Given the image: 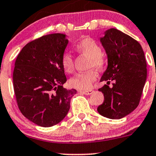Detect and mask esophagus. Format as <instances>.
Returning a JSON list of instances; mask_svg holds the SVG:
<instances>
[{
    "label": "esophagus",
    "instance_id": "1",
    "mask_svg": "<svg viewBox=\"0 0 156 156\" xmlns=\"http://www.w3.org/2000/svg\"><path fill=\"white\" fill-rule=\"evenodd\" d=\"M80 92L84 94V95H91L93 91L92 90H86V91H80Z\"/></svg>",
    "mask_w": 156,
    "mask_h": 156
}]
</instances>
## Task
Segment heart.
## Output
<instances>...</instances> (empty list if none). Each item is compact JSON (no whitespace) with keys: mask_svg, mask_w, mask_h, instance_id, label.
Wrapping results in <instances>:
<instances>
[{"mask_svg":"<svg viewBox=\"0 0 156 156\" xmlns=\"http://www.w3.org/2000/svg\"><path fill=\"white\" fill-rule=\"evenodd\" d=\"M75 50L90 58L89 68L95 67L101 69L106 65V58L102 53L101 46L92 37H85L79 41L75 46ZM61 65L66 73H72L74 69V59L69 52H64L61 56ZM97 73L92 69L85 73H78L69 80V86L80 90H88L92 83L96 80Z\"/></svg>","mask_w":156,"mask_h":156,"instance_id":"heart-1","label":"heart"}]
</instances>
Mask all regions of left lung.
Masks as SVG:
<instances>
[{
	"label": "left lung",
	"instance_id": "1",
	"mask_svg": "<svg viewBox=\"0 0 156 156\" xmlns=\"http://www.w3.org/2000/svg\"><path fill=\"white\" fill-rule=\"evenodd\" d=\"M108 58V66L101 78L107 84L98 89L104 101L97 110L102 116L120 119L139 104L147 79V62L141 44L121 31L112 28L101 38ZM112 81L113 87L108 84Z\"/></svg>",
	"mask_w": 156,
	"mask_h": 156
}]
</instances>
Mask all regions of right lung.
Listing matches in <instances>:
<instances>
[{"label": "right lung", "instance_id": "1", "mask_svg": "<svg viewBox=\"0 0 156 156\" xmlns=\"http://www.w3.org/2000/svg\"><path fill=\"white\" fill-rule=\"evenodd\" d=\"M68 44L66 35L48 34L32 41L18 55L13 87L20 112L37 125L49 127L61 122L76 93L66 90L61 56Z\"/></svg>", "mask_w": 156, "mask_h": 156}]
</instances>
